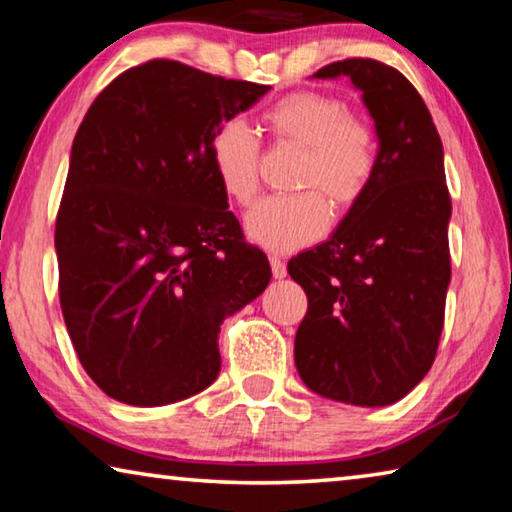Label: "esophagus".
<instances>
[{
	"instance_id": "34e87169",
	"label": "esophagus",
	"mask_w": 512,
	"mask_h": 512,
	"mask_svg": "<svg viewBox=\"0 0 512 512\" xmlns=\"http://www.w3.org/2000/svg\"><path fill=\"white\" fill-rule=\"evenodd\" d=\"M268 262H271V271L275 280H282V277H287V264L282 262L280 255H271L268 257Z\"/></svg>"
}]
</instances>
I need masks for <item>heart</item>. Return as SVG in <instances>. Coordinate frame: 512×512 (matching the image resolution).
Segmentation results:
<instances>
[{
	"label": "heart",
	"mask_w": 512,
	"mask_h": 512,
	"mask_svg": "<svg viewBox=\"0 0 512 512\" xmlns=\"http://www.w3.org/2000/svg\"><path fill=\"white\" fill-rule=\"evenodd\" d=\"M275 144L302 149L296 196H271L246 216L248 237L262 248L287 253L320 239L336 210H350L366 196L375 178L379 146L368 121L350 115L332 94L298 90L284 94L262 115ZM262 142L246 121L228 119L210 142V162L223 194L237 205H250L259 192Z\"/></svg>",
	"instance_id": "obj_1"
}]
</instances>
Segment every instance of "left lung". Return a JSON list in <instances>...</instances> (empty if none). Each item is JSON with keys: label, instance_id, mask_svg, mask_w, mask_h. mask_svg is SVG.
<instances>
[{"label": "left lung", "instance_id": "left-lung-1", "mask_svg": "<svg viewBox=\"0 0 512 512\" xmlns=\"http://www.w3.org/2000/svg\"><path fill=\"white\" fill-rule=\"evenodd\" d=\"M341 74L375 119L377 171L334 237L287 266L307 293L296 366L329 400L386 406L436 359L452 277V198L443 142L411 81L375 58L336 60L314 76Z\"/></svg>", "mask_w": 512, "mask_h": 512}]
</instances>
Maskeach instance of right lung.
<instances>
[{"label": "right lung", "instance_id": "1", "mask_svg": "<svg viewBox=\"0 0 512 512\" xmlns=\"http://www.w3.org/2000/svg\"><path fill=\"white\" fill-rule=\"evenodd\" d=\"M268 90L151 58L83 117L56 216L58 296L81 366L112 400L201 393L221 370L223 318L271 280L210 162L216 128Z\"/></svg>", "mask_w": 512, "mask_h": 512}]
</instances>
